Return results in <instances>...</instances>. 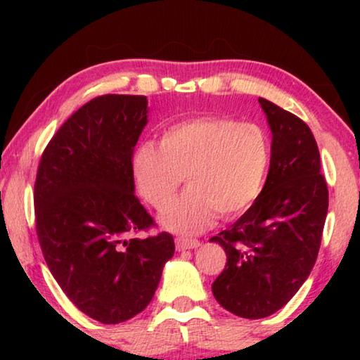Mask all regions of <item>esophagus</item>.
Returning <instances> with one entry per match:
<instances>
[{
  "label": "esophagus",
  "mask_w": 360,
  "mask_h": 360,
  "mask_svg": "<svg viewBox=\"0 0 360 360\" xmlns=\"http://www.w3.org/2000/svg\"><path fill=\"white\" fill-rule=\"evenodd\" d=\"M200 246V241L198 240H193V238H187V236H178L176 238V249L178 251H186V249H195Z\"/></svg>",
  "instance_id": "1"
}]
</instances>
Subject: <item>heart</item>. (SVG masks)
I'll return each instance as SVG.
<instances>
[{"instance_id":"b5f03b06","label":"heart","mask_w":360,"mask_h":360,"mask_svg":"<svg viewBox=\"0 0 360 360\" xmlns=\"http://www.w3.org/2000/svg\"><path fill=\"white\" fill-rule=\"evenodd\" d=\"M271 160L268 133L257 124L200 115L168 125L158 146L139 144L133 174L152 208L163 210L186 178L187 191L162 214V224L179 233H198L221 217H235L264 188Z\"/></svg>"}]
</instances>
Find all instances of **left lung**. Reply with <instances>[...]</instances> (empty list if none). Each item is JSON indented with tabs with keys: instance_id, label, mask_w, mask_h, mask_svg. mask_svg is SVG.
Segmentation results:
<instances>
[{
	"instance_id": "left-lung-1",
	"label": "left lung",
	"mask_w": 360,
	"mask_h": 360,
	"mask_svg": "<svg viewBox=\"0 0 360 360\" xmlns=\"http://www.w3.org/2000/svg\"><path fill=\"white\" fill-rule=\"evenodd\" d=\"M259 103L273 135L265 186L238 221L210 240L227 254L212 294L227 311L246 319L276 313L302 288L318 259L328 208L309 127L275 103Z\"/></svg>"
}]
</instances>
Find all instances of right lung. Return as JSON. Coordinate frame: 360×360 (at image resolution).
<instances>
[{
    "mask_svg": "<svg viewBox=\"0 0 360 360\" xmlns=\"http://www.w3.org/2000/svg\"><path fill=\"white\" fill-rule=\"evenodd\" d=\"M146 124V96H96L60 127L36 174V233L49 270L103 324L141 313L174 254L167 231L130 236L155 225L133 193L131 157Z\"/></svg>",
    "mask_w": 360,
    "mask_h": 360,
    "instance_id": "right-lung-1",
    "label": "right lung"
}]
</instances>
